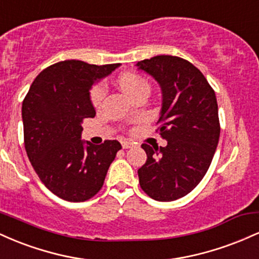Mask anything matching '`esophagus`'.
I'll return each instance as SVG.
<instances>
[{"mask_svg":"<svg viewBox=\"0 0 259 259\" xmlns=\"http://www.w3.org/2000/svg\"><path fill=\"white\" fill-rule=\"evenodd\" d=\"M121 146H123L124 150H126V148L133 147V142H130V141H123V142H121Z\"/></svg>","mask_w":259,"mask_h":259,"instance_id":"1","label":"esophagus"}]
</instances>
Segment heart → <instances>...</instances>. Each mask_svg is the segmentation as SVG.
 <instances>
[{
    "label": "heart",
    "instance_id": "heart-1",
    "mask_svg": "<svg viewBox=\"0 0 259 259\" xmlns=\"http://www.w3.org/2000/svg\"><path fill=\"white\" fill-rule=\"evenodd\" d=\"M118 84L124 91L129 95L130 97H133L134 95L136 94L139 90H141L142 88H146L148 86V82L145 80L142 76L138 75V74L134 73H125L121 74L118 79ZM106 95V89L102 84L95 85L94 88L91 89L90 92V100L91 103L94 107H100L101 103H102L103 99H105Z\"/></svg>",
    "mask_w": 259,
    "mask_h": 259
}]
</instances>
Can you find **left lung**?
Wrapping results in <instances>:
<instances>
[{
	"instance_id": "1",
	"label": "left lung",
	"mask_w": 259,
	"mask_h": 259,
	"mask_svg": "<svg viewBox=\"0 0 259 259\" xmlns=\"http://www.w3.org/2000/svg\"><path fill=\"white\" fill-rule=\"evenodd\" d=\"M162 90L158 132L167 146L142 144L147 160L139 183L151 198L174 201L191 192L206 175L221 135L214 90L194 64L175 56L138 62Z\"/></svg>"
}]
</instances>
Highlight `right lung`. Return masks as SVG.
<instances>
[{
  "label": "right lung",
  "instance_id": "obj_1",
  "mask_svg": "<svg viewBox=\"0 0 259 259\" xmlns=\"http://www.w3.org/2000/svg\"><path fill=\"white\" fill-rule=\"evenodd\" d=\"M117 64L63 61L35 78L22 106L25 151L44 185L69 202L90 200L103 185L121 148L117 140L92 145L81 140L82 120L94 118L90 89Z\"/></svg>",
  "mask_w": 259,
  "mask_h": 259
}]
</instances>
